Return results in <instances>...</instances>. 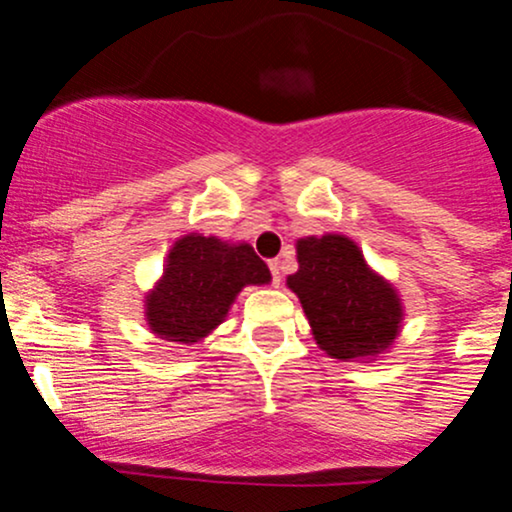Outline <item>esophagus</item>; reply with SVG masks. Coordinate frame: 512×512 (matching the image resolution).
<instances>
[{
  "mask_svg": "<svg viewBox=\"0 0 512 512\" xmlns=\"http://www.w3.org/2000/svg\"><path fill=\"white\" fill-rule=\"evenodd\" d=\"M268 268H271V276H273V286H281V271H283L281 261H271V263H268Z\"/></svg>",
  "mask_w": 512,
  "mask_h": 512,
  "instance_id": "obj_1",
  "label": "esophagus"
}]
</instances>
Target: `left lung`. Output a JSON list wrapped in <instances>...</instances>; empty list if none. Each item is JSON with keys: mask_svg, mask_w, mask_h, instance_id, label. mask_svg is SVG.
I'll return each instance as SVG.
<instances>
[{"mask_svg": "<svg viewBox=\"0 0 512 512\" xmlns=\"http://www.w3.org/2000/svg\"><path fill=\"white\" fill-rule=\"evenodd\" d=\"M298 271L286 286L298 295L315 342L340 362H372L402 333L404 303L345 234L295 241Z\"/></svg>", "mask_w": 512, "mask_h": 512, "instance_id": "left-lung-1", "label": "left lung"}]
</instances>
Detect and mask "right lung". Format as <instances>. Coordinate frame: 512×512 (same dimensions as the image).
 I'll return each instance as SVG.
<instances>
[{
    "instance_id": "add662e5",
    "label": "right lung",
    "mask_w": 512,
    "mask_h": 512,
    "mask_svg": "<svg viewBox=\"0 0 512 512\" xmlns=\"http://www.w3.org/2000/svg\"><path fill=\"white\" fill-rule=\"evenodd\" d=\"M271 271L246 241L184 234L167 251L165 268L145 293L152 335L175 345H194L212 335L246 286H266Z\"/></svg>"
}]
</instances>
